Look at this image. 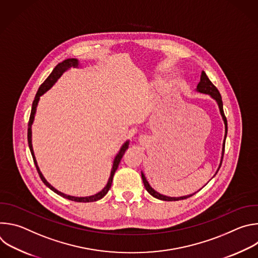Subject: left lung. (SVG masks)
I'll use <instances>...</instances> for the list:
<instances>
[{"instance_id":"left-lung-1","label":"left lung","mask_w":258,"mask_h":258,"mask_svg":"<svg viewBox=\"0 0 258 258\" xmlns=\"http://www.w3.org/2000/svg\"><path fill=\"white\" fill-rule=\"evenodd\" d=\"M196 91L198 93H202V94H206V95H209L217 104L218 106V109H219V113L220 115H222V118L224 120V123H225V138H224V142H223V148H222V157H220V162H219V165H218V168L215 172V174L217 173L218 169L220 168V166H222V162H223V157H224V153H225V144H226V139H227V134H228V122H227V118L225 116V113H224V106H223V100H222V96H220L218 90L216 89V87L210 82V80L208 79V77L206 76V73L204 71L201 72V77H200V82L197 86V89ZM142 174V179H143V182H144V186L147 190V192H148L150 195H152L153 197L159 199V200H163V201H178V200H182V199H187L191 196H193L195 193L193 194H190V195H186V196H180V197H169V196H166V195H163V194H160L158 193L157 191H155L151 186L150 183L148 182V180H147L144 172L142 171L141 172ZM214 174V175H215ZM213 175V176H214Z\"/></svg>"}]
</instances>
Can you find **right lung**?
Here are the masks:
<instances>
[{
  "label": "right lung",
  "mask_w": 258,
  "mask_h": 258,
  "mask_svg": "<svg viewBox=\"0 0 258 258\" xmlns=\"http://www.w3.org/2000/svg\"><path fill=\"white\" fill-rule=\"evenodd\" d=\"M79 68V67H82L80 65V61L76 58H68L64 61H62L61 63H59L58 65H56V67L53 69V71L51 72V75L47 78V80L41 85V87L39 88V91L36 92V95L34 97V100L32 102V106H31V112H30V116H29V121H28V128H27V141H28V147H29V150H30V153L32 155V159H33V162H34V165L36 167V170H38L39 174H40V177L41 179L43 180V182L45 183V185L51 189L53 192H55L56 194L60 195L61 197L63 198H66L68 200H71V201H76V202H95V201H98L100 199H102L109 191V189L111 188V183H112V179H113V175L119 165V162L123 156V154L125 153V151L127 150L128 148V144H130V140L125 141L123 143V145L121 146V148L119 149L118 153L116 154V156L114 157V160H113V164H112V168H111V172H110V176L108 178V181L106 183V186L100 191L98 192L97 194L95 195H92V196H87V197H76V196H70V195H67V194H64L60 191H58L57 189H55L51 183L45 178V176L43 175L39 165H38V162H36V159H35V156H34V152H33V148H32V142H31V126H32V123H33V120H34V115H35V112H36V107H38V104H39V101H40V98L41 96H43L47 91H49L54 85L55 83L61 78V76L63 75V73L68 70L69 68Z\"/></svg>",
  "instance_id": "1"
}]
</instances>
